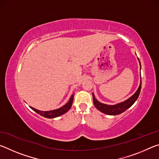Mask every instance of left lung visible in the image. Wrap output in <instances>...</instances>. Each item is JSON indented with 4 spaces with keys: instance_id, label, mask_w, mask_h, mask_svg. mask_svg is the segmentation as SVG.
<instances>
[{
    "instance_id": "obj_1",
    "label": "left lung",
    "mask_w": 159,
    "mask_h": 159,
    "mask_svg": "<svg viewBox=\"0 0 159 159\" xmlns=\"http://www.w3.org/2000/svg\"><path fill=\"white\" fill-rule=\"evenodd\" d=\"M141 85H142V80L140 81V85H139L138 90L134 95L130 97V98L128 99L127 100L119 103L116 105H107V104H102L99 102L97 99L95 98V95L93 94V103L95 104V107L99 111L104 113V114L108 115H118L121 114V113L124 112L125 110H127L129 107H130L134 103V102L137 100L138 98L139 93H140L141 90Z\"/></svg>"
}]
</instances>
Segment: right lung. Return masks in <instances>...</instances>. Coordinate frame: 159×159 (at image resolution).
Returning <instances> with one entry per match:
<instances>
[{"label":"right lung","mask_w":159,"mask_h":159,"mask_svg":"<svg viewBox=\"0 0 159 159\" xmlns=\"http://www.w3.org/2000/svg\"><path fill=\"white\" fill-rule=\"evenodd\" d=\"M73 100H74V95H71L68 103H66L65 105L63 106L62 107H61V108L55 109V110H52V111H39V110L34 109L33 107H31V108L33 109L34 111H36L39 114L42 116H44L45 118H55V117L60 116L65 114L66 111H68L70 109V108H71L72 103H73Z\"/></svg>","instance_id":"obj_1"}]
</instances>
